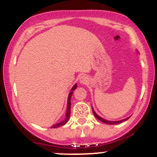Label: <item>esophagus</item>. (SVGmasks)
Segmentation results:
<instances>
[{
  "instance_id": "esophagus-1",
  "label": "esophagus",
  "mask_w": 157,
  "mask_h": 157,
  "mask_svg": "<svg viewBox=\"0 0 157 157\" xmlns=\"http://www.w3.org/2000/svg\"><path fill=\"white\" fill-rule=\"evenodd\" d=\"M89 77L86 75H82L80 77V82L82 84H86L88 82H89Z\"/></svg>"
}]
</instances>
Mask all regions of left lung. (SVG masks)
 <instances>
[{
	"label": "left lung",
	"mask_w": 157,
	"mask_h": 157,
	"mask_svg": "<svg viewBox=\"0 0 157 157\" xmlns=\"http://www.w3.org/2000/svg\"><path fill=\"white\" fill-rule=\"evenodd\" d=\"M92 111H93L94 115V116H95V117H96L97 119H98V120H100V121H101V122H105V123H106V124H109V125H115V124L121 123V122L125 121V120H128V119H129V117H128V118H126V119H124V120H119V121H109V120H104V119H102V117H99L98 115H97V113L94 112V111L93 109H92Z\"/></svg>",
	"instance_id": "8db88e82"
}]
</instances>
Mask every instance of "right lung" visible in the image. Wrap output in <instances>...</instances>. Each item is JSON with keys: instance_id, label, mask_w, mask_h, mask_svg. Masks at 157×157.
Segmentation results:
<instances>
[{"instance_id": "obj_1", "label": "right lung", "mask_w": 157, "mask_h": 157, "mask_svg": "<svg viewBox=\"0 0 157 157\" xmlns=\"http://www.w3.org/2000/svg\"><path fill=\"white\" fill-rule=\"evenodd\" d=\"M76 88H77V84H75V86H73L72 89H71V92H70L69 94H68V105H67V111H66V119H65L63 121H62V122H59V123L55 124V125H52V127H51V128H56L60 127V126L65 125V124H66V122H68V119H69V117H70V113H71V109H70V108H71V95H72V94H73V91H75V90L76 89Z\"/></svg>"}]
</instances>
